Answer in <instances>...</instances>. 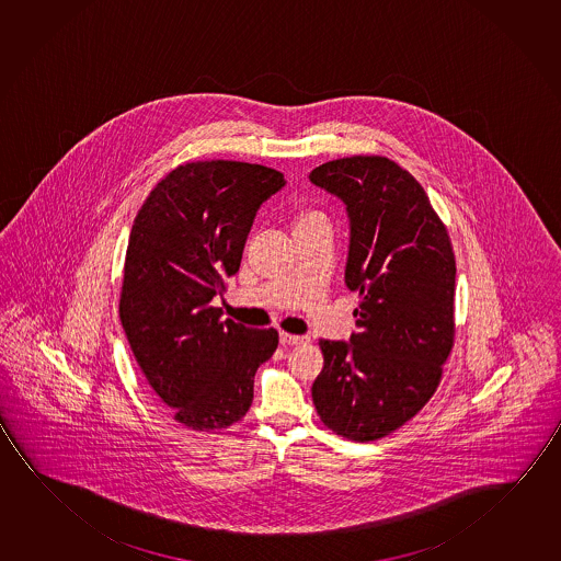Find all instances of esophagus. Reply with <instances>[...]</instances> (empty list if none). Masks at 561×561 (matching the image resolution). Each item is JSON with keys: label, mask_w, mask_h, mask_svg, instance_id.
Listing matches in <instances>:
<instances>
[{"label": "esophagus", "mask_w": 561, "mask_h": 561, "mask_svg": "<svg viewBox=\"0 0 561 561\" xmlns=\"http://www.w3.org/2000/svg\"><path fill=\"white\" fill-rule=\"evenodd\" d=\"M307 342L305 336H295V334H287V332H279V344L282 345H301Z\"/></svg>", "instance_id": "34e87169"}]
</instances>
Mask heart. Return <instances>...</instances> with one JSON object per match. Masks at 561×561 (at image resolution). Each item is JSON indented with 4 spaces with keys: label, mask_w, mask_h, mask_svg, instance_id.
Segmentation results:
<instances>
[{
    "label": "heart",
    "mask_w": 561,
    "mask_h": 561,
    "mask_svg": "<svg viewBox=\"0 0 561 561\" xmlns=\"http://www.w3.org/2000/svg\"><path fill=\"white\" fill-rule=\"evenodd\" d=\"M312 216H319V214H305V216H302V219H307V217H312Z\"/></svg>",
    "instance_id": "obj_1"
}]
</instances>
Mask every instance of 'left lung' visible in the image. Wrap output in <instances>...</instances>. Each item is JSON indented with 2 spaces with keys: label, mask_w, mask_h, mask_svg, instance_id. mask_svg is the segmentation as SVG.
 <instances>
[{
  "label": "left lung",
  "mask_w": 561,
  "mask_h": 561,
  "mask_svg": "<svg viewBox=\"0 0 561 561\" xmlns=\"http://www.w3.org/2000/svg\"><path fill=\"white\" fill-rule=\"evenodd\" d=\"M309 181L344 202V279L362 295L350 342H319L324 367L312 402L345 439H380L412 420L439 385L455 340L457 262L422 184L387 157L336 159Z\"/></svg>",
  "instance_id": "8db88e82"
}]
</instances>
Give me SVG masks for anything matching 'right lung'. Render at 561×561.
<instances>
[{"instance_id":"right-lung-1","label":"right lung","mask_w":561,"mask_h":561,"mask_svg":"<svg viewBox=\"0 0 561 561\" xmlns=\"http://www.w3.org/2000/svg\"><path fill=\"white\" fill-rule=\"evenodd\" d=\"M284 186V174L262 164H181L131 225L122 328L156 397L194 432L239 422L256 369L276 352L274 328L221 320L209 302L224 294V277L239 272L260 206Z\"/></svg>"}]
</instances>
